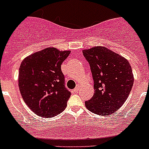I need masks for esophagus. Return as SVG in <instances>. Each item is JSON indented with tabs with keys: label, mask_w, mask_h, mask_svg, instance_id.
I'll return each instance as SVG.
<instances>
[{
	"label": "esophagus",
	"mask_w": 149,
	"mask_h": 149,
	"mask_svg": "<svg viewBox=\"0 0 149 149\" xmlns=\"http://www.w3.org/2000/svg\"><path fill=\"white\" fill-rule=\"evenodd\" d=\"M74 92H75V93H78L79 91H80V86H77L75 87V89H74Z\"/></svg>",
	"instance_id": "obj_1"
}]
</instances>
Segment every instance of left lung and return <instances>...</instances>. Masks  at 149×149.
Here are the masks:
<instances>
[{"label":"left lung","instance_id":"left-lung-1","mask_svg":"<svg viewBox=\"0 0 149 149\" xmlns=\"http://www.w3.org/2000/svg\"><path fill=\"white\" fill-rule=\"evenodd\" d=\"M83 54L90 67L95 93L85 101L86 108L95 114L108 116L125 102L134 84L129 62L104 47L84 50Z\"/></svg>","mask_w":149,"mask_h":149}]
</instances>
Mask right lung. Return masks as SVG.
Here are the masks:
<instances>
[{
    "label": "right lung",
    "mask_w": 149,
    "mask_h": 149,
    "mask_svg": "<svg viewBox=\"0 0 149 149\" xmlns=\"http://www.w3.org/2000/svg\"><path fill=\"white\" fill-rule=\"evenodd\" d=\"M70 51L47 48L22 61L18 86L26 104L41 117H53L65 110L71 93L65 86L61 65Z\"/></svg>",
    "instance_id": "add662e5"
}]
</instances>
